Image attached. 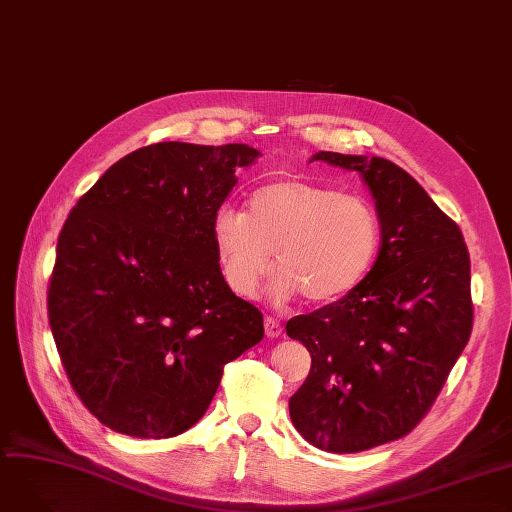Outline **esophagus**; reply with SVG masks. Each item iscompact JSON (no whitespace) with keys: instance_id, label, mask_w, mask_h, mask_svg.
I'll list each match as a JSON object with an SVG mask.
<instances>
[{"instance_id":"obj_1","label":"esophagus","mask_w":512,"mask_h":512,"mask_svg":"<svg viewBox=\"0 0 512 512\" xmlns=\"http://www.w3.org/2000/svg\"><path fill=\"white\" fill-rule=\"evenodd\" d=\"M264 333H266V337L277 339L283 333V327L277 319H273V316H264Z\"/></svg>"}]
</instances>
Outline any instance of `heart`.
<instances>
[{"label": "heart", "mask_w": 512, "mask_h": 512, "mask_svg": "<svg viewBox=\"0 0 512 512\" xmlns=\"http://www.w3.org/2000/svg\"><path fill=\"white\" fill-rule=\"evenodd\" d=\"M212 248L225 283L250 298L271 269L279 300L310 304L344 298L375 262L381 225L358 196L302 179H279L254 189L246 212L221 208L210 225Z\"/></svg>", "instance_id": "obj_1"}]
</instances>
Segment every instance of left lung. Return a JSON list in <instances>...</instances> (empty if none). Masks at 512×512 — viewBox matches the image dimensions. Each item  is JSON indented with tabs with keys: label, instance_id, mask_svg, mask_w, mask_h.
<instances>
[{
	"label": "left lung",
	"instance_id": "left-lung-1",
	"mask_svg": "<svg viewBox=\"0 0 512 512\" xmlns=\"http://www.w3.org/2000/svg\"><path fill=\"white\" fill-rule=\"evenodd\" d=\"M356 170L375 200L381 248L350 294L289 319L312 364L289 398L306 442L362 452L394 442L425 417L473 329L465 237L404 168L379 156L319 152Z\"/></svg>",
	"mask_w": 512,
	"mask_h": 512
}]
</instances>
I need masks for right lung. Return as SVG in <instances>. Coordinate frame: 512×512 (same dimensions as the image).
Here are the masks:
<instances>
[{
    "label": "right lung",
    "mask_w": 512,
    "mask_h": 512,
    "mask_svg": "<svg viewBox=\"0 0 512 512\" xmlns=\"http://www.w3.org/2000/svg\"><path fill=\"white\" fill-rule=\"evenodd\" d=\"M246 143H154L120 158L68 214L50 281V327L91 415L162 440L196 425L225 364L264 337L212 248V218Z\"/></svg>",
    "instance_id": "add662e5"
}]
</instances>
